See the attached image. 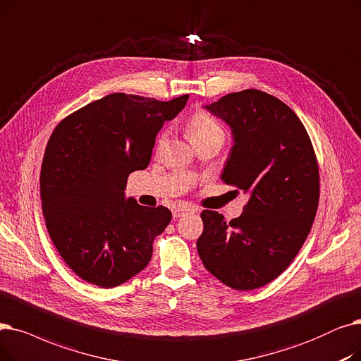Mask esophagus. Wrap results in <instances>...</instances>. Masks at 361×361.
<instances>
[{
	"label": "esophagus",
	"mask_w": 361,
	"mask_h": 361,
	"mask_svg": "<svg viewBox=\"0 0 361 361\" xmlns=\"http://www.w3.org/2000/svg\"><path fill=\"white\" fill-rule=\"evenodd\" d=\"M188 212H192V209L188 207V205H179V207H176V209L173 210V217L178 219V217L183 216V214L188 213Z\"/></svg>",
	"instance_id": "obj_1"
}]
</instances>
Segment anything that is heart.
<instances>
[{"label": "heart", "instance_id": "heart-1", "mask_svg": "<svg viewBox=\"0 0 361 361\" xmlns=\"http://www.w3.org/2000/svg\"><path fill=\"white\" fill-rule=\"evenodd\" d=\"M188 132H190V138L194 144L202 142V141H210L217 140L221 141L225 140V132H223L221 126L216 122L213 117L205 113H197L191 117L190 123H188ZM169 132L163 130L159 138H157V147H161L167 141Z\"/></svg>", "mask_w": 361, "mask_h": 361}]
</instances>
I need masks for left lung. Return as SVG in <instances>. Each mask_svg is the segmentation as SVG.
Masks as SVG:
<instances>
[{
  "mask_svg": "<svg viewBox=\"0 0 361 361\" xmlns=\"http://www.w3.org/2000/svg\"><path fill=\"white\" fill-rule=\"evenodd\" d=\"M205 109L232 130L220 178L248 201L231 221L204 210L197 250L220 282L238 290L260 288L290 264L312 229L320 191L316 154L298 116L270 94L232 92Z\"/></svg>",
  "mask_w": 361,
  "mask_h": 361,
  "instance_id": "1",
  "label": "left lung"
}]
</instances>
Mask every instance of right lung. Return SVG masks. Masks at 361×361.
I'll list each match as a JSON object with an SVG mask.
<instances>
[{
  "instance_id": "right-lung-1",
  "label": "right lung",
  "mask_w": 361,
  "mask_h": 361,
  "mask_svg": "<svg viewBox=\"0 0 361 361\" xmlns=\"http://www.w3.org/2000/svg\"><path fill=\"white\" fill-rule=\"evenodd\" d=\"M188 98L110 94L67 116L49 136L42 213L57 251L83 281L114 288L149 263L171 213L126 198L125 188L132 171L147 169L159 130Z\"/></svg>"
}]
</instances>
